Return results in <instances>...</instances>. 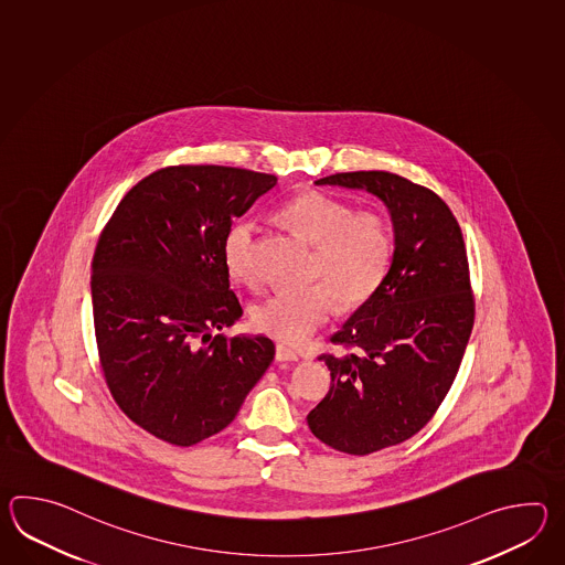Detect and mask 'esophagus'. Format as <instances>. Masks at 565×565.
Instances as JSON below:
<instances>
[{
	"label": "esophagus",
	"instance_id": "1",
	"mask_svg": "<svg viewBox=\"0 0 565 565\" xmlns=\"http://www.w3.org/2000/svg\"><path fill=\"white\" fill-rule=\"evenodd\" d=\"M277 361H299V353L287 345H277Z\"/></svg>",
	"mask_w": 565,
	"mask_h": 565
}]
</instances>
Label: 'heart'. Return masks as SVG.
Returning <instances> with one entry per match:
<instances>
[{
  "label": "heart",
  "instance_id": "b5f03b06",
  "mask_svg": "<svg viewBox=\"0 0 565 565\" xmlns=\"http://www.w3.org/2000/svg\"><path fill=\"white\" fill-rule=\"evenodd\" d=\"M280 222L311 246L307 278L317 285L297 292H277L256 305L258 331L287 345H300L329 319L337 302L343 309L372 299L387 277L394 254L390 222L377 212H355L321 192H305L278 212ZM256 224L250 220L230 226L222 256L228 275L253 282ZM324 285L321 286L320 282Z\"/></svg>",
  "mask_w": 565,
  "mask_h": 565
}]
</instances>
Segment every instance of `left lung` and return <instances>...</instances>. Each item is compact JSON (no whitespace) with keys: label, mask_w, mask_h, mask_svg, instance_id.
<instances>
[{"label":"left lung","mask_w":565,"mask_h":565,"mask_svg":"<svg viewBox=\"0 0 565 565\" xmlns=\"http://www.w3.org/2000/svg\"><path fill=\"white\" fill-rule=\"evenodd\" d=\"M315 185L372 193L394 226L387 277L333 335L349 351L319 358L331 390L307 416L321 443L363 457L424 428L455 382L475 323L469 260L457 217L422 185L387 171Z\"/></svg>","instance_id":"8db88e82"}]
</instances>
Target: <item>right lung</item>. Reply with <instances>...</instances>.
<instances>
[{
  "mask_svg": "<svg viewBox=\"0 0 565 565\" xmlns=\"http://www.w3.org/2000/svg\"><path fill=\"white\" fill-rule=\"evenodd\" d=\"M275 185L248 169H159L120 200L98 238L90 295L108 390L169 445L224 430L275 360L268 337L214 335L242 317L224 236Z\"/></svg>",
  "mask_w": 565,
  "mask_h": 565,
  "instance_id": "add662e5",
  "label": "right lung"
}]
</instances>
